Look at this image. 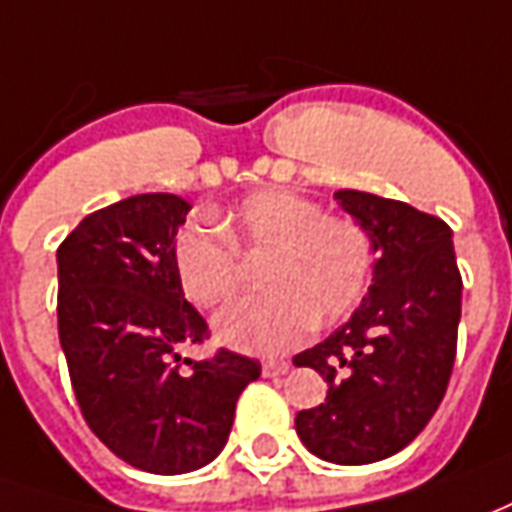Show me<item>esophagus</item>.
Listing matches in <instances>:
<instances>
[{
	"instance_id": "34e87169",
	"label": "esophagus",
	"mask_w": 512,
	"mask_h": 512,
	"mask_svg": "<svg viewBox=\"0 0 512 512\" xmlns=\"http://www.w3.org/2000/svg\"><path fill=\"white\" fill-rule=\"evenodd\" d=\"M288 368H291V363H285V360H266L263 377H282V374H288Z\"/></svg>"
}]
</instances>
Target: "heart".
<instances>
[{
    "label": "heart",
    "instance_id": "1",
    "mask_svg": "<svg viewBox=\"0 0 512 512\" xmlns=\"http://www.w3.org/2000/svg\"><path fill=\"white\" fill-rule=\"evenodd\" d=\"M216 226L185 224L174 246V271L199 307L230 302L244 282V255H266L268 291L216 318V335L232 349L280 355L313 330L349 316L371 277V241L352 219L324 216L321 205L291 191H257L216 216Z\"/></svg>",
    "mask_w": 512,
    "mask_h": 512
}]
</instances>
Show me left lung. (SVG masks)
<instances>
[{"instance_id":"8db88e82","label":"left lung","mask_w":512,"mask_h":512,"mask_svg":"<svg viewBox=\"0 0 512 512\" xmlns=\"http://www.w3.org/2000/svg\"><path fill=\"white\" fill-rule=\"evenodd\" d=\"M338 205L377 252L371 285L352 318L293 357L330 385L296 413L307 452L366 466L402 452L441 405L455 366L463 280L449 224L416 207L343 188Z\"/></svg>"}]
</instances>
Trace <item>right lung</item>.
<instances>
[{
    "label": "right lung",
    "mask_w": 512,
    "mask_h": 512,
    "mask_svg": "<svg viewBox=\"0 0 512 512\" xmlns=\"http://www.w3.org/2000/svg\"><path fill=\"white\" fill-rule=\"evenodd\" d=\"M191 205L138 194L74 227L57 249V332L88 427L124 463L188 474L216 460L235 402L260 363L221 349L188 360L207 335L177 280L171 246Z\"/></svg>",
    "instance_id": "obj_1"
}]
</instances>
